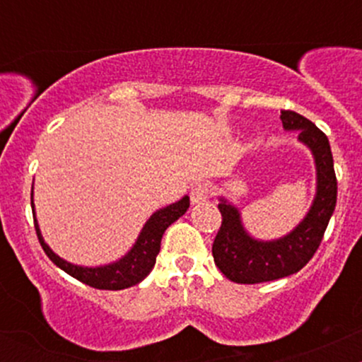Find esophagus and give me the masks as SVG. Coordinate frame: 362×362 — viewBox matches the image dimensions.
I'll return each instance as SVG.
<instances>
[{
  "label": "esophagus",
  "instance_id": "obj_1",
  "mask_svg": "<svg viewBox=\"0 0 362 362\" xmlns=\"http://www.w3.org/2000/svg\"><path fill=\"white\" fill-rule=\"evenodd\" d=\"M211 195V187L207 184H195L192 189H190V201L192 204H201V202H206Z\"/></svg>",
  "mask_w": 362,
  "mask_h": 362
}]
</instances>
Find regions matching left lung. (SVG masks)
I'll use <instances>...</instances> for the list:
<instances>
[{
    "label": "left lung",
    "instance_id": "left-lung-1",
    "mask_svg": "<svg viewBox=\"0 0 362 362\" xmlns=\"http://www.w3.org/2000/svg\"><path fill=\"white\" fill-rule=\"evenodd\" d=\"M281 120L284 129L300 132L298 139L313 153L317 195L305 219L289 235L272 242L252 238L238 209L221 199L218 207L223 221L213 243V257L219 271L238 284L276 281L301 271L318 250L337 202V177L327 136L293 110H282Z\"/></svg>",
    "mask_w": 362,
    "mask_h": 362
}]
</instances>
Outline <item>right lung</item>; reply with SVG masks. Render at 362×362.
Here are the masks:
<instances>
[{
  "label": "right lung",
  "mask_w": 362,
  "mask_h": 362,
  "mask_svg": "<svg viewBox=\"0 0 362 362\" xmlns=\"http://www.w3.org/2000/svg\"><path fill=\"white\" fill-rule=\"evenodd\" d=\"M190 201L189 197H182L180 201L175 204H170L163 209L156 211L151 218L148 219L144 228L141 230V235L138 236V242L134 243V247L127 252V255H124L122 259L114 262V264L102 265V267H81V265H73L69 262L62 260L61 257H57L51 248L47 247V243L44 242L42 235H40L39 224L35 219V209H34V201H32V213H34V224L37 236H39V242L42 245L45 255L51 259L57 267L62 269L66 274L74 277V279L81 281L83 284L91 286L95 289H109V291H119L131 288V286L139 284L144 277L151 272V269L155 267L156 255L160 252L161 238H163L165 230L177 221L180 216L185 214V211L189 209Z\"/></svg>",
  "instance_id": "1"
}]
</instances>
